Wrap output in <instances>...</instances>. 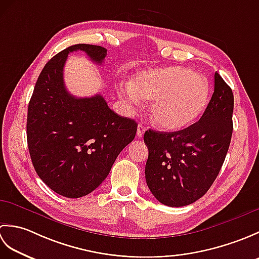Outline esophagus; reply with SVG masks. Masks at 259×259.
Here are the masks:
<instances>
[{
	"label": "esophagus",
	"mask_w": 259,
	"mask_h": 259,
	"mask_svg": "<svg viewBox=\"0 0 259 259\" xmlns=\"http://www.w3.org/2000/svg\"><path fill=\"white\" fill-rule=\"evenodd\" d=\"M146 133V126L139 124L138 125V129H137V136H138V138H142Z\"/></svg>",
	"instance_id": "34e87169"
}]
</instances>
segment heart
I'll return each mask as SVG.
<instances>
[{
    "label": "heart",
    "mask_w": 259,
    "mask_h": 259,
    "mask_svg": "<svg viewBox=\"0 0 259 259\" xmlns=\"http://www.w3.org/2000/svg\"><path fill=\"white\" fill-rule=\"evenodd\" d=\"M120 96L133 106L140 97L151 100L149 113L156 126L179 131L194 124L205 113L210 85L203 74L179 67L149 69L137 73L133 83L120 88Z\"/></svg>",
    "instance_id": "1"
}]
</instances>
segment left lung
<instances>
[{
    "label": "left lung",
    "mask_w": 259,
    "mask_h": 259,
    "mask_svg": "<svg viewBox=\"0 0 259 259\" xmlns=\"http://www.w3.org/2000/svg\"><path fill=\"white\" fill-rule=\"evenodd\" d=\"M233 111V91L216 72L212 97L199 121L176 133L146 131V181L158 201L183 207L206 194L227 155Z\"/></svg>",
    "instance_id": "1"
}]
</instances>
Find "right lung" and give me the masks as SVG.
I'll return each instance as SVG.
<instances>
[{"label": "right lung", "mask_w": 259, "mask_h": 259, "mask_svg": "<svg viewBox=\"0 0 259 259\" xmlns=\"http://www.w3.org/2000/svg\"><path fill=\"white\" fill-rule=\"evenodd\" d=\"M74 51L98 64L107 56V49L91 45L71 46L54 56L38 75L26 121L33 167L43 183L67 198L98 188L137 133L136 121L113 112L101 95L75 98L65 89L64 63Z\"/></svg>", "instance_id": "right-lung-1"}]
</instances>
